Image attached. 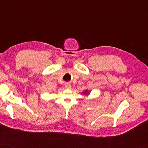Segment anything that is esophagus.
Masks as SVG:
<instances>
[{"instance_id": "34e87169", "label": "esophagus", "mask_w": 148, "mask_h": 148, "mask_svg": "<svg viewBox=\"0 0 148 148\" xmlns=\"http://www.w3.org/2000/svg\"><path fill=\"white\" fill-rule=\"evenodd\" d=\"M65 87H66V88H71V84H70V82H66V83H65Z\"/></svg>"}]
</instances>
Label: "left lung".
Here are the masks:
<instances>
[{
    "label": "left lung",
    "mask_w": 148,
    "mask_h": 148,
    "mask_svg": "<svg viewBox=\"0 0 148 148\" xmlns=\"http://www.w3.org/2000/svg\"><path fill=\"white\" fill-rule=\"evenodd\" d=\"M83 94H84V95H88V90H86L85 91H84V92H83Z\"/></svg>",
    "instance_id": "left-lung-1"
}]
</instances>
